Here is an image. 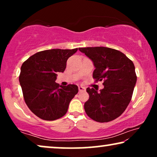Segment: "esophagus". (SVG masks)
<instances>
[{"mask_svg": "<svg viewBox=\"0 0 157 157\" xmlns=\"http://www.w3.org/2000/svg\"><path fill=\"white\" fill-rule=\"evenodd\" d=\"M78 90H79V91H85L86 89L83 86H78Z\"/></svg>", "mask_w": 157, "mask_h": 157, "instance_id": "34e87169", "label": "esophagus"}]
</instances>
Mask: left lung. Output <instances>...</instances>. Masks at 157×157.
<instances>
[{"label": "left lung", "instance_id": "obj_1", "mask_svg": "<svg viewBox=\"0 0 157 157\" xmlns=\"http://www.w3.org/2000/svg\"><path fill=\"white\" fill-rule=\"evenodd\" d=\"M78 50L93 61V78L104 81V88L98 92L87 88L89 98L84 104L86 114L94 121L104 123L119 117L132 99L136 83L133 62L125 54L107 47H86Z\"/></svg>", "mask_w": 157, "mask_h": 157}]
</instances>
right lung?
<instances>
[{
  "label": "right lung",
  "mask_w": 157,
  "mask_h": 157,
  "mask_svg": "<svg viewBox=\"0 0 157 157\" xmlns=\"http://www.w3.org/2000/svg\"><path fill=\"white\" fill-rule=\"evenodd\" d=\"M74 49H51L29 57L21 68L19 81L25 102L40 119L53 121L66 114L69 103L78 93V86L56 83L58 72L66 69Z\"/></svg>",
  "instance_id": "add662e5"
}]
</instances>
